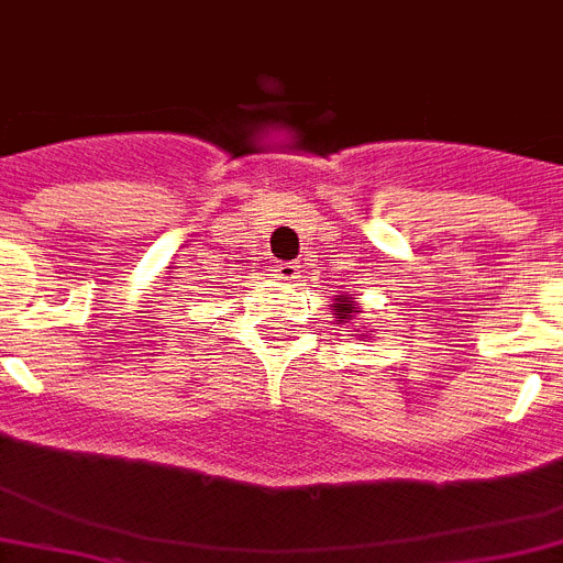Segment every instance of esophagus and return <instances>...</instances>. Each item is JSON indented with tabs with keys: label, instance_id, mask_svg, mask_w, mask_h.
<instances>
[{
	"label": "esophagus",
	"instance_id": "obj_1",
	"mask_svg": "<svg viewBox=\"0 0 563 563\" xmlns=\"http://www.w3.org/2000/svg\"><path fill=\"white\" fill-rule=\"evenodd\" d=\"M299 267H301L299 262H282V264H278V267H276L278 278H285V282H292V278H299V273H301Z\"/></svg>",
	"mask_w": 563,
	"mask_h": 563
}]
</instances>
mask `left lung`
Listing matches in <instances>:
<instances>
[{"instance_id":"1","label":"left lung","mask_w":563,"mask_h":563,"mask_svg":"<svg viewBox=\"0 0 563 563\" xmlns=\"http://www.w3.org/2000/svg\"><path fill=\"white\" fill-rule=\"evenodd\" d=\"M347 299H351V296H342V299H336V305H331V308L336 310V316H333V319H336V324H345L347 319H351V316L362 313L360 308H354V305H347ZM360 336H362V333H360Z\"/></svg>"}]
</instances>
